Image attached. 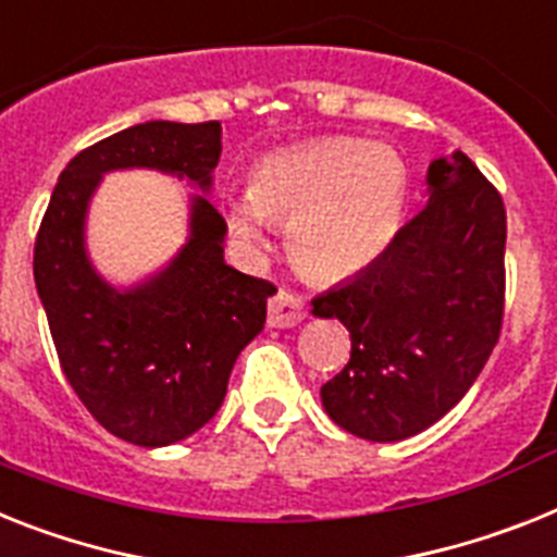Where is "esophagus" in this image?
I'll use <instances>...</instances> for the list:
<instances>
[{"label":"esophagus","mask_w":557,"mask_h":557,"mask_svg":"<svg viewBox=\"0 0 557 557\" xmlns=\"http://www.w3.org/2000/svg\"><path fill=\"white\" fill-rule=\"evenodd\" d=\"M306 306L297 294L277 292L269 300V325L271 329H292L297 322L306 320Z\"/></svg>","instance_id":"34e87169"}]
</instances>
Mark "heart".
Masks as SVG:
<instances>
[{
    "label": "heart",
    "instance_id": "b5f03b06",
    "mask_svg": "<svg viewBox=\"0 0 557 557\" xmlns=\"http://www.w3.org/2000/svg\"><path fill=\"white\" fill-rule=\"evenodd\" d=\"M408 195V166L396 149L336 135L265 158L251 189L228 203V226L257 249L269 223H283L294 263L311 277L345 280L391 249Z\"/></svg>",
    "mask_w": 557,
    "mask_h": 557
}]
</instances>
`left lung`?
<instances>
[{
  "label": "left lung",
  "instance_id": "left-lung-1",
  "mask_svg": "<svg viewBox=\"0 0 557 557\" xmlns=\"http://www.w3.org/2000/svg\"><path fill=\"white\" fill-rule=\"evenodd\" d=\"M430 200L391 249L320 294L317 317L350 331V359L322 385V408L368 442L436 424L470 391L504 320V200L465 152L428 170Z\"/></svg>",
  "mask_w": 557,
  "mask_h": 557
}]
</instances>
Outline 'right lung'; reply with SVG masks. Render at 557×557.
I'll return each mask as SVG.
<instances>
[{"label":"right lung","mask_w":557,"mask_h":557,"mask_svg":"<svg viewBox=\"0 0 557 557\" xmlns=\"http://www.w3.org/2000/svg\"><path fill=\"white\" fill-rule=\"evenodd\" d=\"M218 161L221 121L135 124L82 149L41 218L33 277L62 371L92 419L129 445H175L218 413L277 288L226 265V221L203 195H191L189 237L170 265L110 286L84 246L90 198L115 170H158L209 191Z\"/></svg>","instance_id":"obj_1"}]
</instances>
